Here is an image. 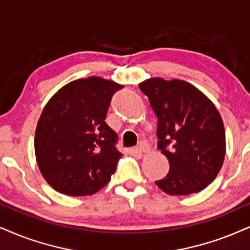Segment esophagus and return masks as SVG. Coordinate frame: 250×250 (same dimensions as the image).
<instances>
[{
	"label": "esophagus",
	"mask_w": 250,
	"mask_h": 250,
	"mask_svg": "<svg viewBox=\"0 0 250 250\" xmlns=\"http://www.w3.org/2000/svg\"><path fill=\"white\" fill-rule=\"evenodd\" d=\"M135 152L137 153H147L149 152V145L146 141H140L139 145L135 147Z\"/></svg>",
	"instance_id": "esophagus-1"
}]
</instances>
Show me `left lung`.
Returning <instances> with one entry per match:
<instances>
[{
    "label": "left lung",
    "instance_id": "obj_1",
    "mask_svg": "<svg viewBox=\"0 0 250 250\" xmlns=\"http://www.w3.org/2000/svg\"><path fill=\"white\" fill-rule=\"evenodd\" d=\"M139 88L158 117V148L170 166L155 184L176 196L205 189L219 174L226 153L224 123L217 107L182 80L148 79Z\"/></svg>",
    "mask_w": 250,
    "mask_h": 250
}]
</instances>
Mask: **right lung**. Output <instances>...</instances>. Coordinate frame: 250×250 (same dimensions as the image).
<instances>
[{
	"instance_id": "obj_1",
	"label": "right lung",
	"mask_w": 250,
	"mask_h": 250,
	"mask_svg": "<svg viewBox=\"0 0 250 250\" xmlns=\"http://www.w3.org/2000/svg\"><path fill=\"white\" fill-rule=\"evenodd\" d=\"M123 87L90 76L63 85L47 102L36 128L35 152L42 177L55 191L94 195L110 182L122 153L105 117Z\"/></svg>"
}]
</instances>
